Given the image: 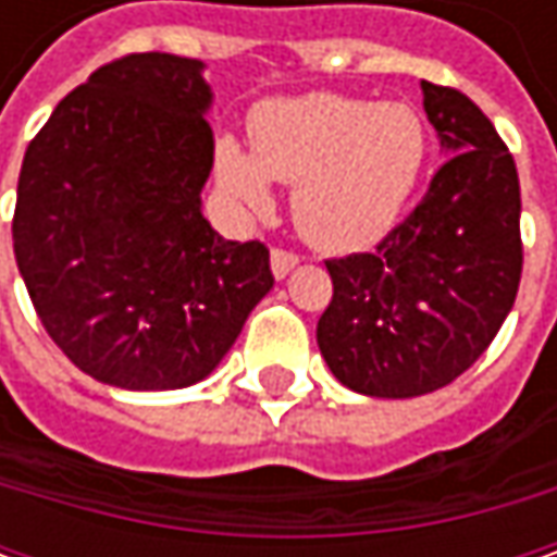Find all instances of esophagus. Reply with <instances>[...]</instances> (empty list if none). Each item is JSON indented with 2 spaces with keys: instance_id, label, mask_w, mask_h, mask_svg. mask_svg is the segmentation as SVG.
<instances>
[{
  "instance_id": "1",
  "label": "esophagus",
  "mask_w": 557,
  "mask_h": 557,
  "mask_svg": "<svg viewBox=\"0 0 557 557\" xmlns=\"http://www.w3.org/2000/svg\"><path fill=\"white\" fill-rule=\"evenodd\" d=\"M300 263V257L294 250H285V247H272V272L275 278H285L290 269Z\"/></svg>"
}]
</instances>
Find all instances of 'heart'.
I'll list each match as a JSON object with an SVG mask.
<instances>
[{
    "label": "heart",
    "instance_id": "heart-1",
    "mask_svg": "<svg viewBox=\"0 0 557 557\" xmlns=\"http://www.w3.org/2000/svg\"><path fill=\"white\" fill-rule=\"evenodd\" d=\"M247 136L250 154L228 139L216 148L223 191L247 210H267V180L294 185V223L322 250H359L384 238L431 154L428 120L399 98H269L253 108Z\"/></svg>",
    "mask_w": 557,
    "mask_h": 557
}]
</instances>
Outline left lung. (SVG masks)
Instances as JSON below:
<instances>
[{
	"label": "left lung",
	"instance_id": "obj_1",
	"mask_svg": "<svg viewBox=\"0 0 557 557\" xmlns=\"http://www.w3.org/2000/svg\"><path fill=\"white\" fill-rule=\"evenodd\" d=\"M449 161L372 253L325 260L332 304L315 341L341 384L406 399L446 387L493 344L524 267L521 183L508 145L471 98L421 79Z\"/></svg>",
	"mask_w": 557,
	"mask_h": 557
}]
</instances>
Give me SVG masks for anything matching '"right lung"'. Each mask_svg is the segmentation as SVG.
<instances>
[{
  "label": "right lung",
  "instance_id": "obj_1",
  "mask_svg": "<svg viewBox=\"0 0 557 557\" xmlns=\"http://www.w3.org/2000/svg\"><path fill=\"white\" fill-rule=\"evenodd\" d=\"M201 67L166 52L101 64L21 163L11 238L33 310L79 372L123 391L207 377L275 282L263 242L203 220Z\"/></svg>",
  "mask_w": 557,
  "mask_h": 557
}]
</instances>
